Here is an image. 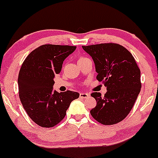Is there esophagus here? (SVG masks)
Here are the masks:
<instances>
[{"instance_id":"34e87169","label":"esophagus","mask_w":158,"mask_h":158,"mask_svg":"<svg viewBox=\"0 0 158 158\" xmlns=\"http://www.w3.org/2000/svg\"><path fill=\"white\" fill-rule=\"evenodd\" d=\"M90 97V94L88 93H81L80 94V97L83 99H86V98H88Z\"/></svg>"}]
</instances>
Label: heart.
<instances>
[{"label":"heart","mask_w":158,"mask_h":158,"mask_svg":"<svg viewBox=\"0 0 158 158\" xmlns=\"http://www.w3.org/2000/svg\"><path fill=\"white\" fill-rule=\"evenodd\" d=\"M81 58H83V57H81V58H79V59H81Z\"/></svg>","instance_id":"obj_1"}]
</instances>
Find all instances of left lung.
<instances>
[{
  "instance_id": "obj_1",
  "label": "left lung",
  "mask_w": 158,
  "mask_h": 158,
  "mask_svg": "<svg viewBox=\"0 0 158 158\" xmlns=\"http://www.w3.org/2000/svg\"><path fill=\"white\" fill-rule=\"evenodd\" d=\"M95 64L97 79L107 92L104 97L94 92L97 106L90 114L100 123L113 125L130 113L141 90V71L132 55L122 45L103 43L82 46Z\"/></svg>"
}]
</instances>
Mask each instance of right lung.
I'll list each match as a JSON object with an SVG mask.
<instances>
[{"mask_svg":"<svg viewBox=\"0 0 158 158\" xmlns=\"http://www.w3.org/2000/svg\"><path fill=\"white\" fill-rule=\"evenodd\" d=\"M76 46L43 45L30 52L19 70V99L32 121L51 128L64 118L71 102L79 97L77 92L58 93L53 90L55 74L61 72L63 61Z\"/></svg>","mask_w":158,"mask_h":158,"instance_id":"1","label":"right lung"}]
</instances>
